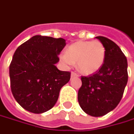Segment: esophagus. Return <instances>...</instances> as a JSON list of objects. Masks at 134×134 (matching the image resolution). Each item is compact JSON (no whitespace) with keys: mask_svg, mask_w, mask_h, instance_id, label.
I'll return each mask as SVG.
<instances>
[{"mask_svg":"<svg viewBox=\"0 0 134 134\" xmlns=\"http://www.w3.org/2000/svg\"><path fill=\"white\" fill-rule=\"evenodd\" d=\"M79 76V74H77L76 72H72L71 73V77H77Z\"/></svg>","mask_w":134,"mask_h":134,"instance_id":"1","label":"esophagus"}]
</instances>
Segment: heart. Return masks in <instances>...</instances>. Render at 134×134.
<instances>
[{
	"label": "heart",
	"mask_w": 134,
	"mask_h": 134,
	"mask_svg": "<svg viewBox=\"0 0 134 134\" xmlns=\"http://www.w3.org/2000/svg\"><path fill=\"white\" fill-rule=\"evenodd\" d=\"M105 48L99 41H79L71 44L60 60L67 66L77 63L78 70L83 74H92L104 64Z\"/></svg>",
	"instance_id": "b5f03b06"
}]
</instances>
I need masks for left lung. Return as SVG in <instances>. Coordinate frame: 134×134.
Listing matches in <instances>:
<instances>
[{
  "instance_id": "obj_1",
  "label": "left lung",
  "mask_w": 134,
  "mask_h": 134,
  "mask_svg": "<svg viewBox=\"0 0 134 134\" xmlns=\"http://www.w3.org/2000/svg\"><path fill=\"white\" fill-rule=\"evenodd\" d=\"M105 48L103 65L96 72L81 76L78 102L83 111L93 117H101L114 109L121 99L127 83V60L113 41L96 37Z\"/></svg>"
}]
</instances>
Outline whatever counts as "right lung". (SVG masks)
<instances>
[{"label": "right lung", "instance_id": "right-lung-1", "mask_svg": "<svg viewBox=\"0 0 134 134\" xmlns=\"http://www.w3.org/2000/svg\"><path fill=\"white\" fill-rule=\"evenodd\" d=\"M65 39L35 36L20 45L10 64L13 96L24 109L41 114L55 105L70 72L59 70L55 64L66 45Z\"/></svg>", "mask_w": 134, "mask_h": 134}]
</instances>
